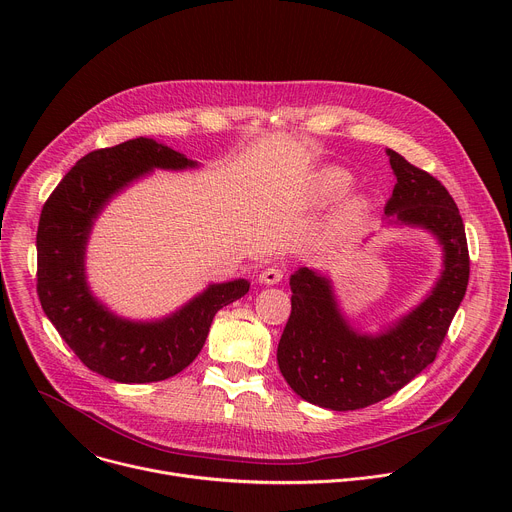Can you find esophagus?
Instances as JSON below:
<instances>
[{
	"instance_id": "esophagus-1",
	"label": "esophagus",
	"mask_w": 512,
	"mask_h": 512,
	"mask_svg": "<svg viewBox=\"0 0 512 512\" xmlns=\"http://www.w3.org/2000/svg\"><path fill=\"white\" fill-rule=\"evenodd\" d=\"M281 279H283V269H279L277 265L265 267V269L259 273V281H261L263 285H277Z\"/></svg>"
}]
</instances>
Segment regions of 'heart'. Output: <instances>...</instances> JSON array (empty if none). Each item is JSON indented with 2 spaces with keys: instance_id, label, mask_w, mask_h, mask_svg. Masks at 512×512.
<instances>
[{
  "instance_id": "heart-1",
  "label": "heart",
  "mask_w": 512,
  "mask_h": 512,
  "mask_svg": "<svg viewBox=\"0 0 512 512\" xmlns=\"http://www.w3.org/2000/svg\"><path fill=\"white\" fill-rule=\"evenodd\" d=\"M354 184V178L348 170L340 166H326L312 176L310 182V200L318 206H326L338 198H342ZM371 212V198L362 192H354L346 196L330 218L326 235L336 239L360 227Z\"/></svg>"
}]
</instances>
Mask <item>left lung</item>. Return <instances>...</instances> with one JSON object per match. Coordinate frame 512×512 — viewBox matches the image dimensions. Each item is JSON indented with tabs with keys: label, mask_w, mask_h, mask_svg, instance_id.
<instances>
[{
	"label": "left lung",
	"mask_w": 512,
	"mask_h": 512,
	"mask_svg": "<svg viewBox=\"0 0 512 512\" xmlns=\"http://www.w3.org/2000/svg\"><path fill=\"white\" fill-rule=\"evenodd\" d=\"M387 156L397 184L385 206V225L429 233L442 247V269L415 308L375 334L350 324L328 275L310 267L291 273L279 371L296 395L332 411L379 403L429 367L468 287V243L454 198L401 154L387 150Z\"/></svg>",
	"instance_id": "left-lung-1"
}]
</instances>
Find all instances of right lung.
Listing matches in <instances>:
<instances>
[{"instance_id": "right-lung-1", "label": "right lung", "mask_w": 512, "mask_h": 512, "mask_svg": "<svg viewBox=\"0 0 512 512\" xmlns=\"http://www.w3.org/2000/svg\"><path fill=\"white\" fill-rule=\"evenodd\" d=\"M200 164L152 137L81 158L46 200L36 235L38 298L62 340L87 367L117 383H156L184 371L202 350L214 314L249 291L247 279L210 283L176 312L131 320L109 310L87 279V245L99 214L154 170Z\"/></svg>"}]
</instances>
